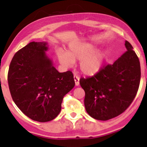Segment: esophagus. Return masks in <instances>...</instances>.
I'll return each mask as SVG.
<instances>
[{"instance_id":"obj_1","label":"esophagus","mask_w":147,"mask_h":147,"mask_svg":"<svg viewBox=\"0 0 147 147\" xmlns=\"http://www.w3.org/2000/svg\"><path fill=\"white\" fill-rule=\"evenodd\" d=\"M74 81H75L76 86H79V84H80V78L78 77V76L74 75Z\"/></svg>"}]
</instances>
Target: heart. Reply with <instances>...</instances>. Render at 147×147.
I'll return each mask as SVG.
<instances>
[{"mask_svg":"<svg viewBox=\"0 0 147 147\" xmlns=\"http://www.w3.org/2000/svg\"><path fill=\"white\" fill-rule=\"evenodd\" d=\"M94 46L86 43L74 44L69 46L65 53H57L58 61L65 67L74 65L76 61L80 60V69L86 76H94L102 69L106 59V53L96 51Z\"/></svg>","mask_w":147,"mask_h":147,"instance_id":"b5f03b06","label":"heart"}]
</instances>
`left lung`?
<instances>
[{"instance_id":"left-lung-1","label":"left lung","mask_w":147,"mask_h":147,"mask_svg":"<svg viewBox=\"0 0 147 147\" xmlns=\"http://www.w3.org/2000/svg\"><path fill=\"white\" fill-rule=\"evenodd\" d=\"M126 51L91 78L80 80L85 91L84 105L94 119L108 120L124 112L137 93L140 80L138 57L129 42Z\"/></svg>"}]
</instances>
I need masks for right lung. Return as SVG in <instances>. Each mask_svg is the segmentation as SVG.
<instances>
[{
    "mask_svg": "<svg viewBox=\"0 0 147 147\" xmlns=\"http://www.w3.org/2000/svg\"><path fill=\"white\" fill-rule=\"evenodd\" d=\"M47 50V42H31L15 54L8 73L14 102L26 116L40 122L57 117L63 96L75 86L72 72L59 73Z\"/></svg>",
    "mask_w": 147,
    "mask_h": 147,
    "instance_id": "obj_1",
    "label": "right lung"
}]
</instances>
